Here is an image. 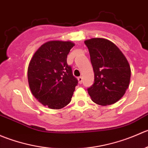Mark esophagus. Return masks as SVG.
I'll use <instances>...</instances> for the list:
<instances>
[{
  "instance_id": "34e87169",
  "label": "esophagus",
  "mask_w": 148,
  "mask_h": 148,
  "mask_svg": "<svg viewBox=\"0 0 148 148\" xmlns=\"http://www.w3.org/2000/svg\"><path fill=\"white\" fill-rule=\"evenodd\" d=\"M77 80H78V82L80 84H81L82 82H83V77H81V76H80V77H77Z\"/></svg>"
}]
</instances>
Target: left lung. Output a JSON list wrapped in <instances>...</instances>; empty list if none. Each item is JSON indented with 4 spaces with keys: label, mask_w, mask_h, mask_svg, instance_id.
Returning <instances> with one entry per match:
<instances>
[{
    "label": "left lung",
    "mask_w": 148,
    "mask_h": 148,
    "mask_svg": "<svg viewBox=\"0 0 148 148\" xmlns=\"http://www.w3.org/2000/svg\"><path fill=\"white\" fill-rule=\"evenodd\" d=\"M94 72V83L88 88L92 101L101 106L119 100L128 88L131 70L127 59L114 43L102 38L85 41Z\"/></svg>",
    "instance_id": "left-lung-1"
}]
</instances>
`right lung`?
<instances>
[{
    "label": "right lung",
    "instance_id": "right-lung-1",
    "mask_svg": "<svg viewBox=\"0 0 148 148\" xmlns=\"http://www.w3.org/2000/svg\"><path fill=\"white\" fill-rule=\"evenodd\" d=\"M74 46L71 42L50 41L34 55L28 68V81L33 96L52 109L65 107L71 102L78 80L67 63Z\"/></svg>",
    "mask_w": 148,
    "mask_h": 148
}]
</instances>
